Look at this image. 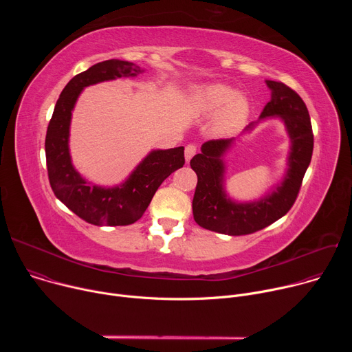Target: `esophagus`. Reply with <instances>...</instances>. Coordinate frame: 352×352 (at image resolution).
<instances>
[{"label": "esophagus", "instance_id": "obj_1", "mask_svg": "<svg viewBox=\"0 0 352 352\" xmlns=\"http://www.w3.org/2000/svg\"><path fill=\"white\" fill-rule=\"evenodd\" d=\"M195 155H196V146H195V144H188V146L185 147V160H186V163H189L190 159H192Z\"/></svg>", "mask_w": 352, "mask_h": 352}]
</instances>
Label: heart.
<instances>
[{"instance_id": "1", "label": "heart", "mask_w": 352, "mask_h": 352, "mask_svg": "<svg viewBox=\"0 0 352 352\" xmlns=\"http://www.w3.org/2000/svg\"><path fill=\"white\" fill-rule=\"evenodd\" d=\"M190 110L195 116H216L213 131L217 135H231L239 131L249 114L248 98L223 83L199 86L190 97Z\"/></svg>"}]
</instances>
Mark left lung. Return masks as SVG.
Returning a JSON list of instances; mask_svg holds the SVG:
<instances>
[{
    "instance_id": "obj_1",
    "label": "left lung",
    "mask_w": 352,
    "mask_h": 352,
    "mask_svg": "<svg viewBox=\"0 0 352 352\" xmlns=\"http://www.w3.org/2000/svg\"><path fill=\"white\" fill-rule=\"evenodd\" d=\"M266 83L272 90V98L265 106L259 121L266 118L284 121L291 142L287 173L283 181L263 197L254 202H235L224 189L223 156L236 139L205 142L202 153L190 160V167L197 175L192 200L193 219L206 230L228 235L256 232L287 214L298 196L314 152L311 117L304 100L296 91L281 82L266 80ZM258 122H250L245 132L252 131Z\"/></svg>"
}]
</instances>
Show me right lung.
<instances>
[{
    "mask_svg": "<svg viewBox=\"0 0 352 352\" xmlns=\"http://www.w3.org/2000/svg\"><path fill=\"white\" fill-rule=\"evenodd\" d=\"M140 67L121 60L94 64L74 76L57 100L45 135V160L54 195L82 220L94 226H129L138 221L152 202L159 186L185 164L184 147L153 150L125 182L103 188L87 182L74 167L69 155V125L80 91L90 85L117 78L136 76Z\"/></svg>",
    "mask_w": 352,
    "mask_h": 352,
    "instance_id": "1",
    "label": "right lung"
}]
</instances>
